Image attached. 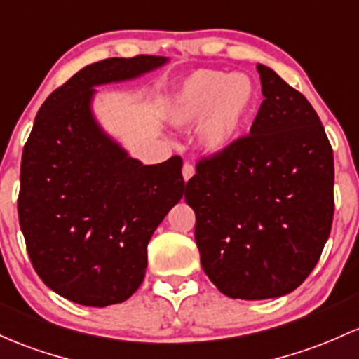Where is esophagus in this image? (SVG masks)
Instances as JSON below:
<instances>
[{"label": "esophagus", "mask_w": 359, "mask_h": 359, "mask_svg": "<svg viewBox=\"0 0 359 359\" xmlns=\"http://www.w3.org/2000/svg\"><path fill=\"white\" fill-rule=\"evenodd\" d=\"M194 173H196L194 165L189 163V161H186V163H184V167H182V177H184V180H186V182H187V180H191Z\"/></svg>", "instance_id": "34e87169"}]
</instances>
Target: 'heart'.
Listing matches in <instances>:
<instances>
[{
  "mask_svg": "<svg viewBox=\"0 0 359 359\" xmlns=\"http://www.w3.org/2000/svg\"><path fill=\"white\" fill-rule=\"evenodd\" d=\"M259 107V86L245 73L199 69L173 90L168 119L179 128L198 124L199 143L222 153L243 136Z\"/></svg>",
  "mask_w": 359,
  "mask_h": 359,
  "instance_id": "b5f03b06",
  "label": "heart"
}]
</instances>
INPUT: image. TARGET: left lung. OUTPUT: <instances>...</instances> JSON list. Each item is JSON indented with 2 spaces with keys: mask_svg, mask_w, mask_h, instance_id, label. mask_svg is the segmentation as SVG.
Listing matches in <instances>:
<instances>
[{
  "mask_svg": "<svg viewBox=\"0 0 359 359\" xmlns=\"http://www.w3.org/2000/svg\"><path fill=\"white\" fill-rule=\"evenodd\" d=\"M264 100L233 147L186 186L204 273L223 294L278 298L313 271L334 216V156L310 102L257 65Z\"/></svg>",
  "mask_w": 359,
  "mask_h": 359,
  "instance_id": "obj_1",
  "label": "left lung"
}]
</instances>
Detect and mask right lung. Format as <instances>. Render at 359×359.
Masks as SVG:
<instances>
[{"label": "right lung", "instance_id": "1", "mask_svg": "<svg viewBox=\"0 0 359 359\" xmlns=\"http://www.w3.org/2000/svg\"><path fill=\"white\" fill-rule=\"evenodd\" d=\"M167 61L93 62L54 90L35 116L20 167V228L35 273L69 302L128 300L144 279L153 231L182 198L180 156L143 165L92 112L95 86L133 80Z\"/></svg>", "mask_w": 359, "mask_h": 359}]
</instances>
